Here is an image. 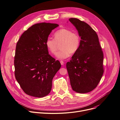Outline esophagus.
<instances>
[{
    "label": "esophagus",
    "instance_id": "34e87169",
    "mask_svg": "<svg viewBox=\"0 0 120 120\" xmlns=\"http://www.w3.org/2000/svg\"><path fill=\"white\" fill-rule=\"evenodd\" d=\"M60 64H61V65H64V62L63 61H62V60H61L60 61Z\"/></svg>",
    "mask_w": 120,
    "mask_h": 120
}]
</instances>
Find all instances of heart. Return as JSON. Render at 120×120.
Here are the masks:
<instances>
[{
	"label": "heart",
	"instance_id": "obj_1",
	"mask_svg": "<svg viewBox=\"0 0 120 120\" xmlns=\"http://www.w3.org/2000/svg\"><path fill=\"white\" fill-rule=\"evenodd\" d=\"M54 39L48 38L46 40L45 45L52 54H56L59 45L61 50L56 54V57L64 60L70 57L71 54L77 51L80 45V38L78 34L68 29L58 30L54 34Z\"/></svg>",
	"mask_w": 120,
	"mask_h": 120
}]
</instances>
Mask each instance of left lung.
Returning <instances> with one entry per match:
<instances>
[{
    "instance_id": "left-lung-1",
    "label": "left lung",
    "mask_w": 120,
    "mask_h": 120,
    "mask_svg": "<svg viewBox=\"0 0 120 120\" xmlns=\"http://www.w3.org/2000/svg\"><path fill=\"white\" fill-rule=\"evenodd\" d=\"M70 22L78 31L81 38L80 47L66 64L73 91L86 93L98 84L103 72V53L96 32L86 22L77 18Z\"/></svg>"
}]
</instances>
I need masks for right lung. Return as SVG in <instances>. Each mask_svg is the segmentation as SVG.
<instances>
[{
	"mask_svg": "<svg viewBox=\"0 0 120 120\" xmlns=\"http://www.w3.org/2000/svg\"><path fill=\"white\" fill-rule=\"evenodd\" d=\"M58 24L42 22L32 25L18 41L14 57L15 76L25 93L43 98L51 91L52 79L61 67L49 54L46 40Z\"/></svg>",
	"mask_w": 120,
	"mask_h": 120,
	"instance_id": "obj_1",
	"label": "right lung"
}]
</instances>
